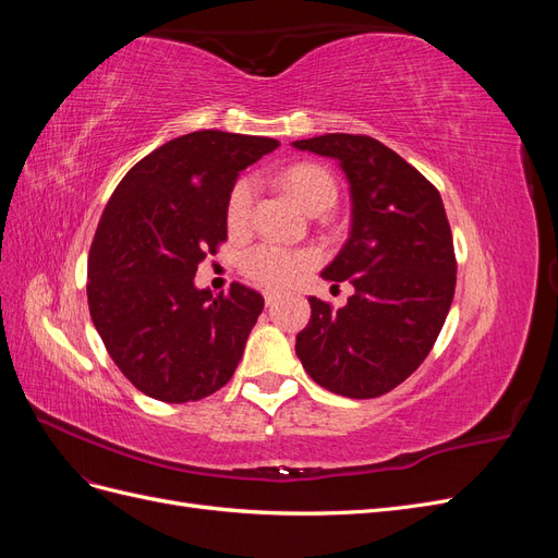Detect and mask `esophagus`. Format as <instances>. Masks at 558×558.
I'll use <instances>...</instances> for the list:
<instances>
[{
  "label": "esophagus",
  "instance_id": "esophagus-1",
  "mask_svg": "<svg viewBox=\"0 0 558 558\" xmlns=\"http://www.w3.org/2000/svg\"><path fill=\"white\" fill-rule=\"evenodd\" d=\"M277 298H279V293H275V291H265V305H267V307H272L275 302H277Z\"/></svg>",
  "mask_w": 558,
  "mask_h": 558
}]
</instances>
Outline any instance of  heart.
Here are the masks:
<instances>
[{"label": "heart", "mask_w": 558, "mask_h": 558, "mask_svg": "<svg viewBox=\"0 0 558 558\" xmlns=\"http://www.w3.org/2000/svg\"><path fill=\"white\" fill-rule=\"evenodd\" d=\"M286 185L298 205L307 214L328 211L337 199V183L328 170L314 162H295L281 172ZM253 202H256V181L240 179L232 185L226 202V221L230 230H244L251 221ZM312 265L307 251H295L277 244H258L244 253L242 269L256 283L281 289L298 279Z\"/></svg>", "instance_id": "obj_1"}]
</instances>
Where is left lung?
Instances as JSON below:
<instances>
[{
	"label": "left lung",
	"instance_id": "1",
	"mask_svg": "<svg viewBox=\"0 0 558 558\" xmlns=\"http://www.w3.org/2000/svg\"><path fill=\"white\" fill-rule=\"evenodd\" d=\"M293 146L337 160L349 181V240L320 277L353 286L340 310L310 298L312 318L295 353L337 396H384L424 363L451 307L456 256L442 197L365 134L335 132Z\"/></svg>",
	"mask_w": 558,
	"mask_h": 558
}]
</instances>
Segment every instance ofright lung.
Segmentation results:
<instances>
[{"label":"right lung","instance_id":"1","mask_svg":"<svg viewBox=\"0 0 558 558\" xmlns=\"http://www.w3.org/2000/svg\"><path fill=\"white\" fill-rule=\"evenodd\" d=\"M279 146L199 130L162 144L118 183L88 253V307L118 369L148 398L191 402L223 388L263 312L260 293L197 289V265L228 240L240 172Z\"/></svg>","mask_w":558,"mask_h":558}]
</instances>
